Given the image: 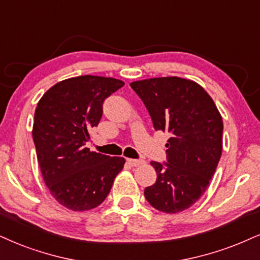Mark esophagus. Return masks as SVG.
Wrapping results in <instances>:
<instances>
[{
	"mask_svg": "<svg viewBox=\"0 0 260 260\" xmlns=\"http://www.w3.org/2000/svg\"><path fill=\"white\" fill-rule=\"evenodd\" d=\"M127 162H129L131 166H135V168L136 166L145 164V161H143V160H137V159H127Z\"/></svg>",
	"mask_w": 260,
	"mask_h": 260,
	"instance_id": "obj_1",
	"label": "esophagus"
}]
</instances>
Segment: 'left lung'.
<instances>
[{
    "instance_id": "obj_1",
    "label": "left lung",
    "mask_w": 260,
    "mask_h": 260,
    "mask_svg": "<svg viewBox=\"0 0 260 260\" xmlns=\"http://www.w3.org/2000/svg\"><path fill=\"white\" fill-rule=\"evenodd\" d=\"M130 85L154 129L171 134L168 162H150L158 178L145 189L147 201L165 213L188 210L206 191L222 155V115L207 91L190 79L158 77Z\"/></svg>"
}]
</instances>
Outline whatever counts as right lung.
Listing matches in <instances>:
<instances>
[{
    "mask_svg": "<svg viewBox=\"0 0 260 260\" xmlns=\"http://www.w3.org/2000/svg\"><path fill=\"white\" fill-rule=\"evenodd\" d=\"M124 85L120 79L79 76L56 83L35 111L34 137L42 177L53 198L72 211L104 203L125 159L91 152L85 143L102 117V104Z\"/></svg>",
    "mask_w": 260,
    "mask_h": 260,
    "instance_id": "right-lung-1",
    "label": "right lung"
}]
</instances>
